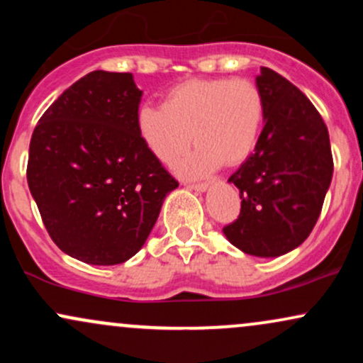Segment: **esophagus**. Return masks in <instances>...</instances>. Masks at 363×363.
Instances as JSON below:
<instances>
[{"label": "esophagus", "instance_id": "1", "mask_svg": "<svg viewBox=\"0 0 363 363\" xmlns=\"http://www.w3.org/2000/svg\"><path fill=\"white\" fill-rule=\"evenodd\" d=\"M187 187L196 191V193H205L208 187H210V184H206V182H205V184H187Z\"/></svg>", "mask_w": 363, "mask_h": 363}]
</instances>
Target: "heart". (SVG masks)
Returning <instances> with one entry per match:
<instances>
[{"mask_svg": "<svg viewBox=\"0 0 363 363\" xmlns=\"http://www.w3.org/2000/svg\"><path fill=\"white\" fill-rule=\"evenodd\" d=\"M264 102L249 80L211 78L174 86L162 107H141L136 129L145 148L158 164L172 165L189 147L196 148L177 164L181 177H206L220 165L235 167L252 153L259 136Z\"/></svg>", "mask_w": 363, "mask_h": 363, "instance_id": "heart-1", "label": "heart"}]
</instances>
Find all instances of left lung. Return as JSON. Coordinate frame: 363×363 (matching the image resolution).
Wrapping results in <instances>:
<instances>
[{
  "instance_id": "obj_1",
  "label": "left lung",
  "mask_w": 363,
  "mask_h": 363,
  "mask_svg": "<svg viewBox=\"0 0 363 363\" xmlns=\"http://www.w3.org/2000/svg\"><path fill=\"white\" fill-rule=\"evenodd\" d=\"M264 128L228 179L240 193V215L223 228L232 245L257 257H278L309 237L333 179L329 133L297 86L261 66L256 77Z\"/></svg>"
}]
</instances>
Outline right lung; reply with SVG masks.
<instances>
[{"label": "right lung", "instance_id": "right-lung-1", "mask_svg": "<svg viewBox=\"0 0 363 363\" xmlns=\"http://www.w3.org/2000/svg\"><path fill=\"white\" fill-rule=\"evenodd\" d=\"M141 95L131 73L97 69L62 91L32 135V198L54 244L86 264L135 256L179 186L140 138Z\"/></svg>", "mask_w": 363, "mask_h": 363}]
</instances>
